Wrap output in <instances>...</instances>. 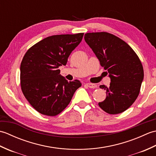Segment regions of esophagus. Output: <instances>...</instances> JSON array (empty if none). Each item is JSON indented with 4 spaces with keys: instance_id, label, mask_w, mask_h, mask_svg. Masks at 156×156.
<instances>
[{
    "instance_id": "1",
    "label": "esophagus",
    "mask_w": 156,
    "mask_h": 156,
    "mask_svg": "<svg viewBox=\"0 0 156 156\" xmlns=\"http://www.w3.org/2000/svg\"><path fill=\"white\" fill-rule=\"evenodd\" d=\"M86 86H87L88 87L90 88H94L97 87V85L94 84H92V83H87L86 84Z\"/></svg>"
}]
</instances>
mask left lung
<instances>
[{"mask_svg": "<svg viewBox=\"0 0 156 156\" xmlns=\"http://www.w3.org/2000/svg\"><path fill=\"white\" fill-rule=\"evenodd\" d=\"M84 39L111 78L108 87L100 86L107 97L99 107L111 115L124 112L140 94L144 76L140 58L127 43L109 33H87Z\"/></svg>", "mask_w": 156, "mask_h": 156, "instance_id": "1", "label": "left lung"}]
</instances>
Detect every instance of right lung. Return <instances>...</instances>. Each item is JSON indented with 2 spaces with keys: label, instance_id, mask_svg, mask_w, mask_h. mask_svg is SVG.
Wrapping results in <instances>:
<instances>
[{
  "label": "right lung",
  "instance_id": "obj_1",
  "mask_svg": "<svg viewBox=\"0 0 156 156\" xmlns=\"http://www.w3.org/2000/svg\"><path fill=\"white\" fill-rule=\"evenodd\" d=\"M83 35L80 33L49 36L25 53L20 67L21 88L26 99L39 113L50 117L58 115L82 86L78 80H66L59 74V67L66 65Z\"/></svg>",
  "mask_w": 156,
  "mask_h": 156
}]
</instances>
